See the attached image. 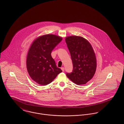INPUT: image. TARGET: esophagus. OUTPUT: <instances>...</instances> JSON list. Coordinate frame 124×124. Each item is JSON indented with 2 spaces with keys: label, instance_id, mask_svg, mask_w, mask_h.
<instances>
[{
  "label": "esophagus",
  "instance_id": "obj_1",
  "mask_svg": "<svg viewBox=\"0 0 124 124\" xmlns=\"http://www.w3.org/2000/svg\"><path fill=\"white\" fill-rule=\"evenodd\" d=\"M61 69H62V71H64V67H62V68H61Z\"/></svg>",
  "mask_w": 124,
  "mask_h": 124
}]
</instances>
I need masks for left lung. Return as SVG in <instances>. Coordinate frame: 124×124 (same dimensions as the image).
<instances>
[{"instance_id": "left-lung-1", "label": "left lung", "mask_w": 124, "mask_h": 124, "mask_svg": "<svg viewBox=\"0 0 124 124\" xmlns=\"http://www.w3.org/2000/svg\"><path fill=\"white\" fill-rule=\"evenodd\" d=\"M71 54L73 69L66 76L76 85H85L93 76L96 68V57L88 41L76 36L65 39Z\"/></svg>"}]
</instances>
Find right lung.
<instances>
[{
    "mask_svg": "<svg viewBox=\"0 0 124 124\" xmlns=\"http://www.w3.org/2000/svg\"><path fill=\"white\" fill-rule=\"evenodd\" d=\"M62 40L53 34L42 36L31 44L27 58V68L31 77L40 85L49 84L62 70L56 66L51 53Z\"/></svg>",
    "mask_w": 124,
    "mask_h": 124,
    "instance_id": "obj_1",
    "label": "right lung"
}]
</instances>
